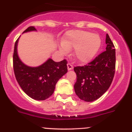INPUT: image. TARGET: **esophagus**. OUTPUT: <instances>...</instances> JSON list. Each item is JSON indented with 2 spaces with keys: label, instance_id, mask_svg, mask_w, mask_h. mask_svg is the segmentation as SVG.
I'll use <instances>...</instances> for the list:
<instances>
[{
  "label": "esophagus",
  "instance_id": "34e87169",
  "mask_svg": "<svg viewBox=\"0 0 132 132\" xmlns=\"http://www.w3.org/2000/svg\"><path fill=\"white\" fill-rule=\"evenodd\" d=\"M67 67H68V70H73V65H72L71 63L67 64Z\"/></svg>",
  "mask_w": 132,
  "mask_h": 132
}]
</instances>
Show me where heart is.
<instances>
[{
	"label": "heart",
	"instance_id": "b5f03b06",
	"mask_svg": "<svg viewBox=\"0 0 132 132\" xmlns=\"http://www.w3.org/2000/svg\"><path fill=\"white\" fill-rule=\"evenodd\" d=\"M101 40L97 34L81 30H71L66 33L61 51L66 54L74 48V57L77 61L86 63L90 61L99 52Z\"/></svg>",
	"mask_w": 132,
	"mask_h": 132
}]
</instances>
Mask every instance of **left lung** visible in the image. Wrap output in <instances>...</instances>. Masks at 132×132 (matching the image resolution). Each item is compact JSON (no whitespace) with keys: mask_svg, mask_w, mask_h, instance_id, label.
I'll return each instance as SVG.
<instances>
[{"mask_svg":"<svg viewBox=\"0 0 132 132\" xmlns=\"http://www.w3.org/2000/svg\"><path fill=\"white\" fill-rule=\"evenodd\" d=\"M106 51L84 66L74 68L77 81L74 88L80 99L92 102L101 97L110 87L113 80L116 65L114 46L106 34Z\"/></svg>","mask_w":132,"mask_h":132,"instance_id":"8db88e82","label":"left lung"}]
</instances>
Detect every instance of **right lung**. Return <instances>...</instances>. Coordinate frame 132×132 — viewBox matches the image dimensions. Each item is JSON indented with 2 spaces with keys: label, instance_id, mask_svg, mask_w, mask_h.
<instances>
[{
  "label": "right lung",
  "instance_id": "obj_1",
  "mask_svg": "<svg viewBox=\"0 0 132 132\" xmlns=\"http://www.w3.org/2000/svg\"><path fill=\"white\" fill-rule=\"evenodd\" d=\"M37 31L30 26L23 33ZM19 38L15 42L13 67L15 77L19 86L29 97L37 101L48 99L54 93L58 80L68 72L67 61L64 59L55 62L49 58L40 66L31 67L21 61L18 54Z\"/></svg>",
  "mask_w": 132,
  "mask_h": 132
}]
</instances>
